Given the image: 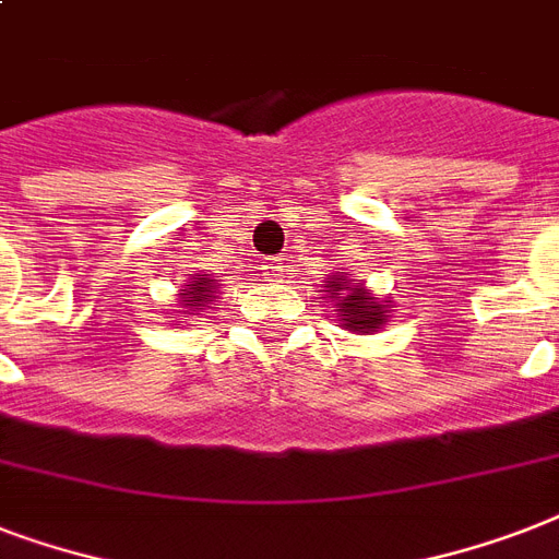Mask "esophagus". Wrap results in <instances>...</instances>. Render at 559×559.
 Listing matches in <instances>:
<instances>
[{
  "instance_id": "1",
  "label": "esophagus",
  "mask_w": 559,
  "mask_h": 559,
  "mask_svg": "<svg viewBox=\"0 0 559 559\" xmlns=\"http://www.w3.org/2000/svg\"><path fill=\"white\" fill-rule=\"evenodd\" d=\"M263 275L270 281H278L284 275V258H270V261L263 263Z\"/></svg>"
}]
</instances>
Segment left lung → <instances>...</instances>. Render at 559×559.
Wrapping results in <instances>:
<instances>
[{
  "label": "left lung",
  "instance_id": "left-lung-1",
  "mask_svg": "<svg viewBox=\"0 0 559 559\" xmlns=\"http://www.w3.org/2000/svg\"><path fill=\"white\" fill-rule=\"evenodd\" d=\"M324 296L333 301V313L340 316L336 322L350 333H377L382 324L389 322L391 305L385 298H373V289H368L362 281H354L348 272H333L331 278H324Z\"/></svg>",
  "mask_w": 559,
  "mask_h": 559
}]
</instances>
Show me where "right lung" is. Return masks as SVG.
Returning a JSON list of instances; mask_svg holds the SVG:
<instances>
[{"instance_id": "obj_1", "label": "right lung", "mask_w": 559, "mask_h": 559, "mask_svg": "<svg viewBox=\"0 0 559 559\" xmlns=\"http://www.w3.org/2000/svg\"><path fill=\"white\" fill-rule=\"evenodd\" d=\"M217 278H209V275H191L186 284V289H179L177 301L182 310L177 313H188V316H202L209 310V305L217 298ZM174 319V316H168Z\"/></svg>"}]
</instances>
